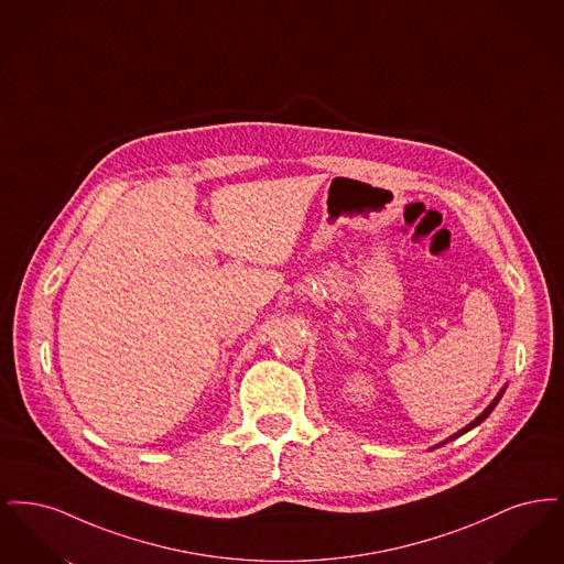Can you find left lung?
<instances>
[{
	"label": "left lung",
	"mask_w": 564,
	"mask_h": 564,
	"mask_svg": "<svg viewBox=\"0 0 564 564\" xmlns=\"http://www.w3.org/2000/svg\"><path fill=\"white\" fill-rule=\"evenodd\" d=\"M503 391H506V387H503V389H501V391H499V395H497V398H495V400H492V402H490V405H488V408H486V410H484L482 414H480V416H478V419H474V421H471V423H469V425H467V427H463V430L458 431V433H456V435H453V437H451V440H455V437H458V435H463V433H467V431L474 430V427H476V425H480V423H482L484 419H486V416H488V414H490V412H492V410H495V405H497V403H499V400H501V395H503ZM440 446H442V444H440Z\"/></svg>",
	"instance_id": "8db88e82"
}]
</instances>
